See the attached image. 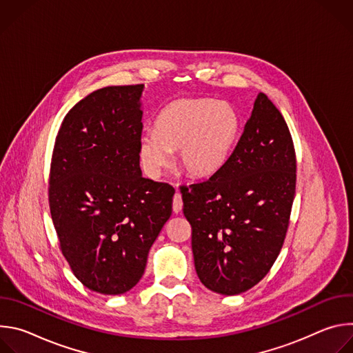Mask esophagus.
Masks as SVG:
<instances>
[{
  "instance_id": "obj_1",
  "label": "esophagus",
  "mask_w": 353,
  "mask_h": 353,
  "mask_svg": "<svg viewBox=\"0 0 353 353\" xmlns=\"http://www.w3.org/2000/svg\"><path fill=\"white\" fill-rule=\"evenodd\" d=\"M174 187H176L177 192L174 194V198H173V212L180 214L181 210H183V199H181V195L179 192V187L177 185H174Z\"/></svg>"
}]
</instances>
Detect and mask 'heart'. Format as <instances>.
<instances>
[{
  "instance_id": "1",
  "label": "heart",
  "mask_w": 353,
  "mask_h": 353,
  "mask_svg": "<svg viewBox=\"0 0 353 353\" xmlns=\"http://www.w3.org/2000/svg\"><path fill=\"white\" fill-rule=\"evenodd\" d=\"M236 110L211 97H180L158 116L154 131L141 135L139 162L152 179L170 165V152L191 177H210L226 162L239 132Z\"/></svg>"
}]
</instances>
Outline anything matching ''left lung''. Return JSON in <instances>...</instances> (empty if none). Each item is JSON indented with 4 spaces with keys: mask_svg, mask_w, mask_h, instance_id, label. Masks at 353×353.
<instances>
[{
    "mask_svg": "<svg viewBox=\"0 0 353 353\" xmlns=\"http://www.w3.org/2000/svg\"><path fill=\"white\" fill-rule=\"evenodd\" d=\"M294 190L288 124L268 96L259 93L222 168L205 181L180 187L199 281L226 296L257 285L279 256Z\"/></svg>",
    "mask_w": 353,
    "mask_h": 353,
    "instance_id": "obj_1",
    "label": "left lung"
}]
</instances>
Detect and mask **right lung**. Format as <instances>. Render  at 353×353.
<instances>
[{"label": "right lung", "instance_id": "1", "mask_svg": "<svg viewBox=\"0 0 353 353\" xmlns=\"http://www.w3.org/2000/svg\"><path fill=\"white\" fill-rule=\"evenodd\" d=\"M143 85L108 86L78 102L59 130L48 204L61 253L88 289L123 294L143 275L172 215L174 188L142 177Z\"/></svg>", "mask_w": 353, "mask_h": 353}]
</instances>
